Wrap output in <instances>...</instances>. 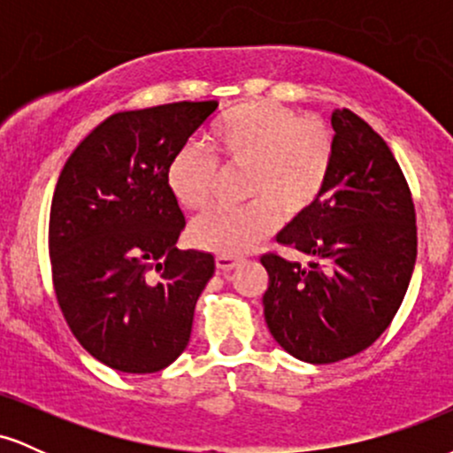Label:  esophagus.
<instances>
[{"label":"esophagus","instance_id":"34e87169","mask_svg":"<svg viewBox=\"0 0 453 453\" xmlns=\"http://www.w3.org/2000/svg\"><path fill=\"white\" fill-rule=\"evenodd\" d=\"M215 264H217V268L226 273V270H234V268H236L238 264H241V259L232 257V256H217V257H215Z\"/></svg>","mask_w":453,"mask_h":453}]
</instances>
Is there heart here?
<instances>
[{"instance_id":"b5f03b06","label":"heart","mask_w":453,"mask_h":453,"mask_svg":"<svg viewBox=\"0 0 453 453\" xmlns=\"http://www.w3.org/2000/svg\"><path fill=\"white\" fill-rule=\"evenodd\" d=\"M211 149L226 164L249 165L251 204L212 206L196 217L189 236L221 256H242L279 227L280 212L298 215L321 196L334 159V140L319 119H298L270 102H244L211 129ZM217 164L209 150L187 144L165 168V185L180 206L197 211L211 200Z\"/></svg>"}]
</instances>
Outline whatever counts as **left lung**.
I'll return each mask as SVG.
<instances>
[{"label": "left lung", "instance_id": "1", "mask_svg": "<svg viewBox=\"0 0 453 453\" xmlns=\"http://www.w3.org/2000/svg\"><path fill=\"white\" fill-rule=\"evenodd\" d=\"M332 127L324 191L277 234L306 264L262 257L270 334L309 364L371 347L400 309L418 257L413 200L386 140L347 108L332 112Z\"/></svg>", "mask_w": 453, "mask_h": 453}]
</instances>
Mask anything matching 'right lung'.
<instances>
[{"label":"right lung","instance_id":"obj_1","mask_svg":"<svg viewBox=\"0 0 453 453\" xmlns=\"http://www.w3.org/2000/svg\"><path fill=\"white\" fill-rule=\"evenodd\" d=\"M217 106L111 114L57 180L49 226L57 300L78 342L119 372H157L189 342L215 257L176 247L185 215L165 168Z\"/></svg>","mask_w":453,"mask_h":453}]
</instances>
